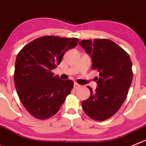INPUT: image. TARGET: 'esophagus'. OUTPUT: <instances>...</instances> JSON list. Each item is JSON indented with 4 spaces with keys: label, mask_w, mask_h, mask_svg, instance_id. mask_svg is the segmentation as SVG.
<instances>
[{
    "label": "esophagus",
    "mask_w": 146,
    "mask_h": 146,
    "mask_svg": "<svg viewBox=\"0 0 146 146\" xmlns=\"http://www.w3.org/2000/svg\"><path fill=\"white\" fill-rule=\"evenodd\" d=\"M80 87V85L79 84H77V82L74 83V89H77V88H79Z\"/></svg>",
    "instance_id": "34e87169"
}]
</instances>
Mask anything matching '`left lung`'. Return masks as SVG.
I'll use <instances>...</instances> for the list:
<instances>
[{
  "mask_svg": "<svg viewBox=\"0 0 146 146\" xmlns=\"http://www.w3.org/2000/svg\"><path fill=\"white\" fill-rule=\"evenodd\" d=\"M80 46L90 55L92 69L99 72L95 92L88 87L90 96L82 103L84 112L93 120L103 121L117 112L127 98L133 80L128 54L106 38L82 40Z\"/></svg>",
  "mask_w": 146,
  "mask_h": 146,
  "instance_id": "8db88e82",
  "label": "left lung"
}]
</instances>
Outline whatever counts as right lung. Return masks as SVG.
Here are the masks:
<instances>
[{"instance_id":"1","label":"right lung","mask_w":146,"mask_h":146,"mask_svg":"<svg viewBox=\"0 0 146 146\" xmlns=\"http://www.w3.org/2000/svg\"><path fill=\"white\" fill-rule=\"evenodd\" d=\"M77 38L44 36L25 46L15 63L14 83L28 112L41 120L57 113L71 93L74 82L62 80L51 70L61 63L66 51L77 46Z\"/></svg>"}]
</instances>
